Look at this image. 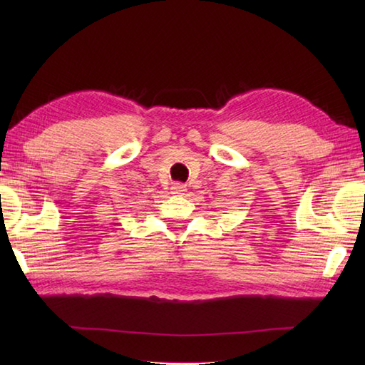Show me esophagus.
Here are the masks:
<instances>
[{
    "instance_id": "obj_1",
    "label": "esophagus",
    "mask_w": 365,
    "mask_h": 365,
    "mask_svg": "<svg viewBox=\"0 0 365 365\" xmlns=\"http://www.w3.org/2000/svg\"><path fill=\"white\" fill-rule=\"evenodd\" d=\"M185 191H187V188H185V185H182V183H174V187H173V192H174V195H183Z\"/></svg>"
}]
</instances>
